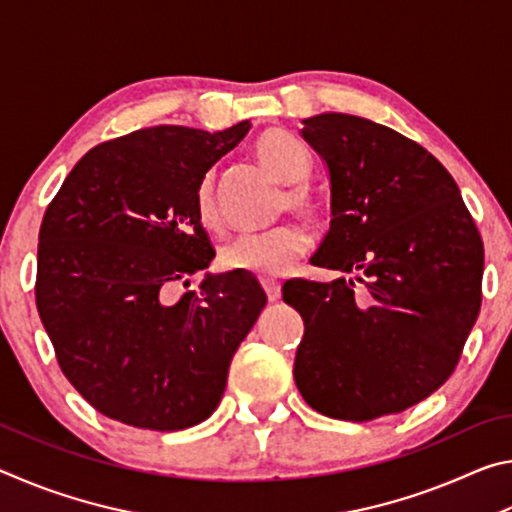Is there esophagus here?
<instances>
[{"mask_svg":"<svg viewBox=\"0 0 512 512\" xmlns=\"http://www.w3.org/2000/svg\"><path fill=\"white\" fill-rule=\"evenodd\" d=\"M262 287H264L266 296H268V300H271V302H275L277 298H280V282H277V280H264Z\"/></svg>","mask_w":512,"mask_h":512,"instance_id":"obj_1","label":"esophagus"}]
</instances>
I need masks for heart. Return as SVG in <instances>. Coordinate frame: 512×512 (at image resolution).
<instances>
[{"label": "heart", "instance_id": "heart-1", "mask_svg": "<svg viewBox=\"0 0 512 512\" xmlns=\"http://www.w3.org/2000/svg\"><path fill=\"white\" fill-rule=\"evenodd\" d=\"M255 155L264 167L280 178L282 183H291L282 205L291 207L307 219H320L323 207L318 198L302 185L311 173V155L305 144L284 131H271L259 137L255 144ZM194 212L198 223L210 232H221L223 214L219 205V194L212 176H205L196 187ZM309 235L296 223L280 225L259 235H241L225 244L219 262L225 271L248 273L255 277H280L307 253Z\"/></svg>", "mask_w": 512, "mask_h": 512}]
</instances>
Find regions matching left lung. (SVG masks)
Wrapping results in <instances>:
<instances>
[{"label": "left lung", "mask_w": 512, "mask_h": 512, "mask_svg": "<svg viewBox=\"0 0 512 512\" xmlns=\"http://www.w3.org/2000/svg\"><path fill=\"white\" fill-rule=\"evenodd\" d=\"M302 124L332 185L334 219L311 262L350 277L282 287L305 320L293 377L314 411L368 422L454 372L481 309L483 241L454 178L418 142L341 112Z\"/></svg>", "instance_id": "8db88e82"}]
</instances>
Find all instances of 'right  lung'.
<instances>
[{
    "label": "right lung",
    "mask_w": 512,
    "mask_h": 512,
    "mask_svg": "<svg viewBox=\"0 0 512 512\" xmlns=\"http://www.w3.org/2000/svg\"><path fill=\"white\" fill-rule=\"evenodd\" d=\"M248 128L153 126L103 142L47 207L38 314L69 384L112 420L178 431L210 418L266 307L255 277L235 271L171 298L214 257L196 187Z\"/></svg>",
    "instance_id": "1"
}]
</instances>
